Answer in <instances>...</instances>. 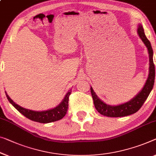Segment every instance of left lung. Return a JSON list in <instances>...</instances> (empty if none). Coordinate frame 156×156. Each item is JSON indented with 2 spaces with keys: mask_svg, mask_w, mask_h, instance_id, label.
Returning a JSON list of instances; mask_svg holds the SVG:
<instances>
[{
  "mask_svg": "<svg viewBox=\"0 0 156 156\" xmlns=\"http://www.w3.org/2000/svg\"><path fill=\"white\" fill-rule=\"evenodd\" d=\"M137 34L145 44L146 47L147 48L148 56H149V71H148L147 80L142 89L135 97L129 101L119 105H109L106 104L97 96L93 88L90 87V93L95 109L103 116L108 117H122L136 113L142 107L144 102L147 99L153 89L155 82V66L153 60V52L151 42L146 37L143 26L140 23H139L138 25Z\"/></svg>",
  "mask_w": 156,
  "mask_h": 156,
  "instance_id": "8db88e82",
  "label": "left lung"
}]
</instances>
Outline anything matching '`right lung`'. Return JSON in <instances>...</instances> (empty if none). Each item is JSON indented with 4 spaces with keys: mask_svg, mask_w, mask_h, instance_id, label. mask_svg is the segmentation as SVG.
I'll return each instance as SVG.
<instances>
[{
    "mask_svg": "<svg viewBox=\"0 0 156 156\" xmlns=\"http://www.w3.org/2000/svg\"><path fill=\"white\" fill-rule=\"evenodd\" d=\"M71 89L68 90V92L65 95L64 98L62 100L61 102L58 105H57L54 108L45 110V111H34V110L28 109L23 107L20 106L17 104H16L9 95L7 94L5 91V94L7 98L9 100V102L11 103L15 108L22 114L23 116L26 118L31 120V121L38 122L41 123H48L54 122L58 120H61L65 116L66 114L68 108V100L69 96L71 94Z\"/></svg>",
    "mask_w": 156,
    "mask_h": 156,
    "instance_id": "1",
    "label": "right lung"
}]
</instances>
